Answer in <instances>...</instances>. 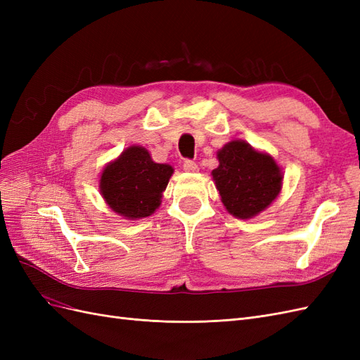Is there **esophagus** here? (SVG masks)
I'll list each match as a JSON object with an SVG mask.
<instances>
[{"label":"esophagus","mask_w":360,"mask_h":360,"mask_svg":"<svg viewBox=\"0 0 360 360\" xmlns=\"http://www.w3.org/2000/svg\"><path fill=\"white\" fill-rule=\"evenodd\" d=\"M183 169L188 171V172H197L198 171V165L193 160L186 159V160L183 162Z\"/></svg>","instance_id":"34e87169"}]
</instances>
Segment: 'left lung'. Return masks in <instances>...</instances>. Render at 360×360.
Here are the masks:
<instances>
[{
	"mask_svg": "<svg viewBox=\"0 0 360 360\" xmlns=\"http://www.w3.org/2000/svg\"><path fill=\"white\" fill-rule=\"evenodd\" d=\"M217 159L219 167L212 176L231 214L248 219L278 197L282 174L274 158L259 153L245 141H231L217 151Z\"/></svg>",
	"mask_w": 360,
	"mask_h": 360,
	"instance_id": "left-lung-1",
	"label": "left lung"
}]
</instances>
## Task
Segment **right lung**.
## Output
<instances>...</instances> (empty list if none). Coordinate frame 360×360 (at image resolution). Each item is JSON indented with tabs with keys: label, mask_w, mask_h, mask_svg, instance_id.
Here are the masks:
<instances>
[{
	"label": "right lung",
	"mask_w": 360,
	"mask_h": 360,
	"mask_svg": "<svg viewBox=\"0 0 360 360\" xmlns=\"http://www.w3.org/2000/svg\"><path fill=\"white\" fill-rule=\"evenodd\" d=\"M172 171V167L151 160L146 148L132 146L103 169L101 192L115 213L141 219L160 205Z\"/></svg>",
	"instance_id": "1"
}]
</instances>
